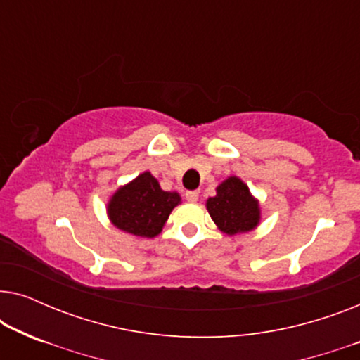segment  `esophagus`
<instances>
[{
  "mask_svg": "<svg viewBox=\"0 0 360 360\" xmlns=\"http://www.w3.org/2000/svg\"><path fill=\"white\" fill-rule=\"evenodd\" d=\"M198 196H200V193L196 190H190L185 193V198L188 200L190 203H196V201H198Z\"/></svg>",
  "mask_w": 360,
  "mask_h": 360,
  "instance_id": "1",
  "label": "esophagus"
}]
</instances>
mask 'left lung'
<instances>
[{
    "label": "left lung",
    "mask_w": 360,
    "mask_h": 360,
    "mask_svg": "<svg viewBox=\"0 0 360 360\" xmlns=\"http://www.w3.org/2000/svg\"><path fill=\"white\" fill-rule=\"evenodd\" d=\"M206 210L219 231L228 236L249 233L260 221L259 201L238 176H229L218 185L216 195L206 200Z\"/></svg>",
    "instance_id": "1"
}]
</instances>
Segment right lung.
Returning a JSON list of instances; mask_svg holds the SVG:
<instances>
[{
	"label": "right lung",
	"mask_w": 360,
	"mask_h": 360,
	"mask_svg": "<svg viewBox=\"0 0 360 360\" xmlns=\"http://www.w3.org/2000/svg\"><path fill=\"white\" fill-rule=\"evenodd\" d=\"M181 201L176 191H164L150 172L120 186L108 201V216L117 229L139 238H155Z\"/></svg>",
	"instance_id": "obj_1"
}]
</instances>
